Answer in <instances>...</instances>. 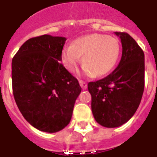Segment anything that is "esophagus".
Returning a JSON list of instances; mask_svg holds the SVG:
<instances>
[{
  "mask_svg": "<svg viewBox=\"0 0 157 157\" xmlns=\"http://www.w3.org/2000/svg\"><path fill=\"white\" fill-rule=\"evenodd\" d=\"M79 84H80L81 88H82L83 90H86V89H87L88 85H87V84H86V83L84 82V81L79 80Z\"/></svg>",
  "mask_w": 157,
  "mask_h": 157,
  "instance_id": "34e87169",
  "label": "esophagus"
}]
</instances>
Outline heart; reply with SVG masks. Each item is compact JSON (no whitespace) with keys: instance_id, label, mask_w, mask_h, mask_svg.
<instances>
[{"instance_id":"heart-1","label":"heart","mask_w":157,"mask_h":157,"mask_svg":"<svg viewBox=\"0 0 157 157\" xmlns=\"http://www.w3.org/2000/svg\"><path fill=\"white\" fill-rule=\"evenodd\" d=\"M119 41L105 34H92L74 40L62 52V61L67 69L73 72L80 62L83 73L88 76L101 77L112 71L119 59Z\"/></svg>"}]
</instances>
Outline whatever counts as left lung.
Listing matches in <instances>:
<instances>
[{
    "label": "left lung",
    "mask_w": 157,
    "mask_h": 157,
    "mask_svg": "<svg viewBox=\"0 0 157 157\" xmlns=\"http://www.w3.org/2000/svg\"><path fill=\"white\" fill-rule=\"evenodd\" d=\"M123 46L118 66L102 79L88 84L95 121L105 128L122 126L134 116L144 87V55L129 34L115 32Z\"/></svg>",
    "instance_id": "left-lung-1"
}]
</instances>
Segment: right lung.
<instances>
[{"mask_svg":"<svg viewBox=\"0 0 157 157\" xmlns=\"http://www.w3.org/2000/svg\"><path fill=\"white\" fill-rule=\"evenodd\" d=\"M65 37L44 34L23 44L12 62L15 101L35 128L56 133L70 123L81 92L76 78L63 67Z\"/></svg>","mask_w":157,"mask_h":157,"instance_id":"1","label":"right lung"}]
</instances>
